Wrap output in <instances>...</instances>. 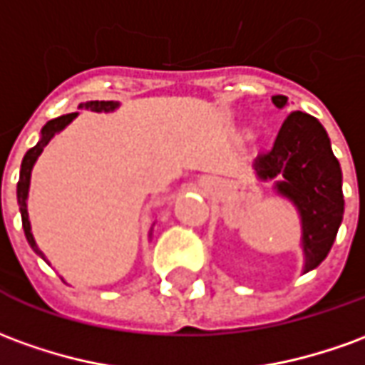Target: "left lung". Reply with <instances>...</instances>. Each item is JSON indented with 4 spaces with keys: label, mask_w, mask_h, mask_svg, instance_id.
<instances>
[{
    "label": "left lung",
    "mask_w": 365,
    "mask_h": 365,
    "mask_svg": "<svg viewBox=\"0 0 365 365\" xmlns=\"http://www.w3.org/2000/svg\"><path fill=\"white\" fill-rule=\"evenodd\" d=\"M272 104L284 108L289 98L277 94ZM253 170L261 182H274L272 190L294 205L302 229V272L316 269L330 253L344 217L342 170L324 126L307 112H290Z\"/></svg>",
    "instance_id": "1"
}]
</instances>
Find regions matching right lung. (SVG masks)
I'll use <instances>...</instances> for the list:
<instances>
[{
  "instance_id": "obj_1",
  "label": "right lung",
  "mask_w": 365,
  "mask_h": 365,
  "mask_svg": "<svg viewBox=\"0 0 365 365\" xmlns=\"http://www.w3.org/2000/svg\"><path fill=\"white\" fill-rule=\"evenodd\" d=\"M120 104L114 103V101H88V103H81L78 108H85V110L93 112H114ZM78 116V112H71V114H63L55 120H49L43 130H41V138L35 146L25 154L21 162V172H19V182H17V203H19V211H21V221H23V231H25V237L31 245V249L35 253L39 255L41 259H45V255L41 251L37 243H35V237L31 233V221H29V213H27V197H29V185H31V172L33 165L37 162V158L41 156L43 148L49 144L55 134H58L61 130H65ZM47 261V259H45Z\"/></svg>"
}]
</instances>
